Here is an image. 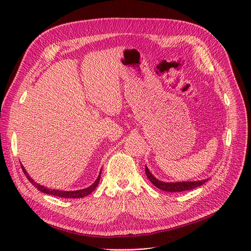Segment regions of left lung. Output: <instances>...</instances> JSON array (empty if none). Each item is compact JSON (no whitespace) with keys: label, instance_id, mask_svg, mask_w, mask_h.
Returning <instances> with one entry per match:
<instances>
[{"label":"left lung","instance_id":"1","mask_svg":"<svg viewBox=\"0 0 251 251\" xmlns=\"http://www.w3.org/2000/svg\"><path fill=\"white\" fill-rule=\"evenodd\" d=\"M146 174L150 181L153 184L155 187H157L161 190L167 191V192H182L186 190H191L195 187L201 186L206 181H208L209 178L204 180H197V181H182V182H164L159 179H156L149 170V168L146 166Z\"/></svg>","mask_w":251,"mask_h":251}]
</instances>
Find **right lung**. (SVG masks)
<instances>
[{"label":"right lung","mask_w":251,"mask_h":251,"mask_svg":"<svg viewBox=\"0 0 251 251\" xmlns=\"http://www.w3.org/2000/svg\"><path fill=\"white\" fill-rule=\"evenodd\" d=\"M23 172L25 174V176L27 177V179L29 180V182L32 184V185H34V187H36L39 191H42L44 193H47V194H50V195H54V196H58V197H64V199H81V197H84V196H87L88 194H90L92 191H94L98 184L100 182V174H101V170L97 178V180L91 184L90 186H88L87 188H84V189H80V190H75V191H62V190H56V189H50V188H48V187H45L43 185H41V184L36 183L32 178H30V176L28 175V173L26 172V170L24 169L23 166H21Z\"/></svg>","instance_id":"right-lung-1"}]
</instances>
